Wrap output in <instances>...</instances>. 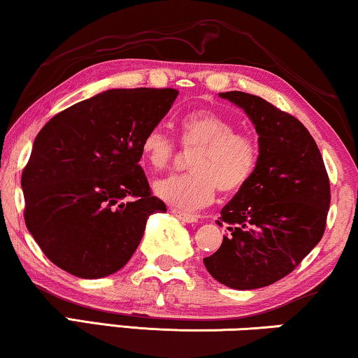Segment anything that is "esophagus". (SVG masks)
I'll use <instances>...</instances> for the list:
<instances>
[{
	"instance_id": "obj_1",
	"label": "esophagus",
	"mask_w": 358,
	"mask_h": 358,
	"mask_svg": "<svg viewBox=\"0 0 358 358\" xmlns=\"http://www.w3.org/2000/svg\"><path fill=\"white\" fill-rule=\"evenodd\" d=\"M173 215L174 217H178L180 222H184V223H195L199 220L197 215L184 213V212H179V210H174V208H173Z\"/></svg>"
}]
</instances>
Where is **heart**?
<instances>
[{"mask_svg": "<svg viewBox=\"0 0 358 358\" xmlns=\"http://www.w3.org/2000/svg\"><path fill=\"white\" fill-rule=\"evenodd\" d=\"M180 145L195 153L192 174L155 184V192L174 208L190 212L213 202L217 189L234 194L249 182L259 161L252 135L236 131L231 120L213 110H194L179 120ZM141 156L151 169L161 171L176 158V143L161 129H151L141 140Z\"/></svg>", "mask_w": 358, "mask_h": 358, "instance_id": "b5f03b06", "label": "heart"}]
</instances>
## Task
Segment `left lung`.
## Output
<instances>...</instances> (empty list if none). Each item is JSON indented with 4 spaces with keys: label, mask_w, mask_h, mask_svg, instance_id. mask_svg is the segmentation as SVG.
Returning a JSON list of instances; mask_svg holds the SVG:
<instances>
[{
    "label": "left lung",
    "mask_w": 358,
    "mask_h": 358,
    "mask_svg": "<svg viewBox=\"0 0 358 358\" xmlns=\"http://www.w3.org/2000/svg\"><path fill=\"white\" fill-rule=\"evenodd\" d=\"M259 135L252 178L222 208V246L203 264L215 280L254 290L288 275L321 241L331 203L324 161L306 127L259 96L220 92Z\"/></svg>",
    "instance_id": "left-lung-1"
}]
</instances>
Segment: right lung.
<instances>
[{"instance_id": "1", "label": "right lung", "mask_w": 358, "mask_h": 358, "mask_svg": "<svg viewBox=\"0 0 358 358\" xmlns=\"http://www.w3.org/2000/svg\"><path fill=\"white\" fill-rule=\"evenodd\" d=\"M171 87L109 90L52 117L34 140L21 185L26 227L63 271L101 278L120 271L166 205L141 169V140L168 114Z\"/></svg>"}]
</instances>
